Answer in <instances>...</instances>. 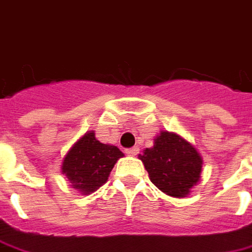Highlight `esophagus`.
Wrapping results in <instances>:
<instances>
[{"instance_id": "obj_1", "label": "esophagus", "mask_w": 252, "mask_h": 252, "mask_svg": "<svg viewBox=\"0 0 252 252\" xmlns=\"http://www.w3.org/2000/svg\"><path fill=\"white\" fill-rule=\"evenodd\" d=\"M126 154H127V156H137V154H139V147L127 149V150H126Z\"/></svg>"}]
</instances>
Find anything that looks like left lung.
<instances>
[{
  "instance_id": "8db88e82",
  "label": "left lung",
  "mask_w": 252,
  "mask_h": 252,
  "mask_svg": "<svg viewBox=\"0 0 252 252\" xmlns=\"http://www.w3.org/2000/svg\"><path fill=\"white\" fill-rule=\"evenodd\" d=\"M151 182L164 193L184 198L200 178L202 158L196 149L175 133L161 131L154 146L139 156Z\"/></svg>"
}]
</instances>
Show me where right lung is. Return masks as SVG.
<instances>
[{
	"instance_id": "right-lung-1",
	"label": "right lung",
	"mask_w": 252,
	"mask_h": 252,
	"mask_svg": "<svg viewBox=\"0 0 252 252\" xmlns=\"http://www.w3.org/2000/svg\"><path fill=\"white\" fill-rule=\"evenodd\" d=\"M121 157L123 153L118 147L102 144L95 139V133L90 131L67 153L62 169L73 188L90 193L108 181L113 165Z\"/></svg>"
}]
</instances>
